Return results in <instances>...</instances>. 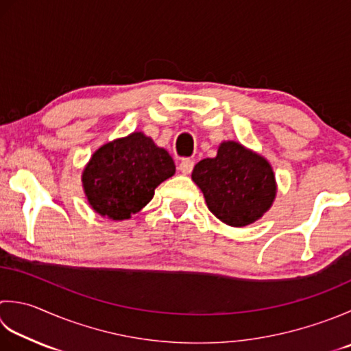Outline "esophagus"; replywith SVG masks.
I'll return each instance as SVG.
<instances>
[{"label":"esophagus","mask_w":351,"mask_h":351,"mask_svg":"<svg viewBox=\"0 0 351 351\" xmlns=\"http://www.w3.org/2000/svg\"><path fill=\"white\" fill-rule=\"evenodd\" d=\"M193 167H195V162L191 160H184L180 164V170L182 171L184 175H190L191 170H193Z\"/></svg>","instance_id":"34e87169"}]
</instances>
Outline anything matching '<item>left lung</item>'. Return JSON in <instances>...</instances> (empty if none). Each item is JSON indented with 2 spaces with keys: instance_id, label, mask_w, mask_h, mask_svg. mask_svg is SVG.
<instances>
[{
  "instance_id": "8db88e82",
  "label": "left lung",
  "mask_w": 351,
  "mask_h": 351,
  "mask_svg": "<svg viewBox=\"0 0 351 351\" xmlns=\"http://www.w3.org/2000/svg\"><path fill=\"white\" fill-rule=\"evenodd\" d=\"M191 180L201 189L213 215L236 228L260 221L277 196L271 162L232 140L219 144L215 158L199 161Z\"/></svg>"
}]
</instances>
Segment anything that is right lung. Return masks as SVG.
Segmentation results:
<instances>
[{
	"label": "right lung",
	"mask_w": 351,
	"mask_h": 351,
	"mask_svg": "<svg viewBox=\"0 0 351 351\" xmlns=\"http://www.w3.org/2000/svg\"><path fill=\"white\" fill-rule=\"evenodd\" d=\"M175 171L167 150L138 130L95 150L82 170V187L97 215L128 221L152 201L155 189Z\"/></svg>",
	"instance_id": "1"
}]
</instances>
